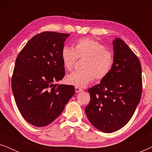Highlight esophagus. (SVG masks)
<instances>
[{
	"label": "esophagus",
	"mask_w": 152,
	"mask_h": 152,
	"mask_svg": "<svg viewBox=\"0 0 152 152\" xmlns=\"http://www.w3.org/2000/svg\"><path fill=\"white\" fill-rule=\"evenodd\" d=\"M75 91L77 93H79V92H82V91H83V90L81 88H79V87L75 86Z\"/></svg>",
	"instance_id": "esophagus-1"
}]
</instances>
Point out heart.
<instances>
[{
	"mask_svg": "<svg viewBox=\"0 0 152 152\" xmlns=\"http://www.w3.org/2000/svg\"><path fill=\"white\" fill-rule=\"evenodd\" d=\"M62 63L67 70L73 69L77 59H84L82 70L68 75L66 81L77 87H85L94 80H104L111 72L114 57L112 52L99 41L82 38L75 43L73 49L64 47L61 53Z\"/></svg>",
	"mask_w": 152,
	"mask_h": 152,
	"instance_id": "obj_1",
	"label": "heart"
}]
</instances>
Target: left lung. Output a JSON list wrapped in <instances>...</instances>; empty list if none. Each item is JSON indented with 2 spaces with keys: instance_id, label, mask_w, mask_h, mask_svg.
<instances>
[{
  "instance_id": "obj_1",
  "label": "left lung",
  "mask_w": 152,
  "mask_h": 152,
  "mask_svg": "<svg viewBox=\"0 0 152 152\" xmlns=\"http://www.w3.org/2000/svg\"><path fill=\"white\" fill-rule=\"evenodd\" d=\"M114 61L109 74L88 89L91 99L85 108L91 124L112 133L127 124L140 102L142 91L140 60L120 38L113 42Z\"/></svg>"
}]
</instances>
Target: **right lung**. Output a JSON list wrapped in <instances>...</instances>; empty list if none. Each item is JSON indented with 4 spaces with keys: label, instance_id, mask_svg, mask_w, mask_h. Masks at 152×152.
Instances as JSON below:
<instances>
[{
    "label": "right lung",
    "instance_id": "1",
    "mask_svg": "<svg viewBox=\"0 0 152 152\" xmlns=\"http://www.w3.org/2000/svg\"><path fill=\"white\" fill-rule=\"evenodd\" d=\"M69 35L50 31L39 33L16 57L12 92L20 114L34 126L41 127L53 122L75 94L72 85L53 84L65 75L61 53Z\"/></svg>",
    "mask_w": 152,
    "mask_h": 152
}]
</instances>
